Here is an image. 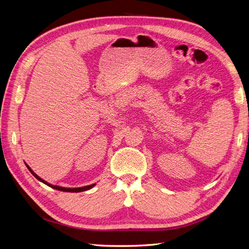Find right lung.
Instances as JSON below:
<instances>
[{
    "instance_id": "obj_1",
    "label": "right lung",
    "mask_w": 249,
    "mask_h": 249,
    "mask_svg": "<svg viewBox=\"0 0 249 249\" xmlns=\"http://www.w3.org/2000/svg\"><path fill=\"white\" fill-rule=\"evenodd\" d=\"M27 165V164H26ZM27 167H28V169L30 170V172L32 173V175L38 179V180H40V182H42L43 184H46V185H48L49 187H51V188H53V189H56V190H59V191H64V192H82V191H86V190H89V189H91V188L95 185V184H92V185H89V186H85V187H80V188H64V187H59V186H54V185H51V184H49L48 182H46V180L44 179H42L41 178H39L38 176L36 175V173L30 168L28 165H27Z\"/></svg>"
}]
</instances>
